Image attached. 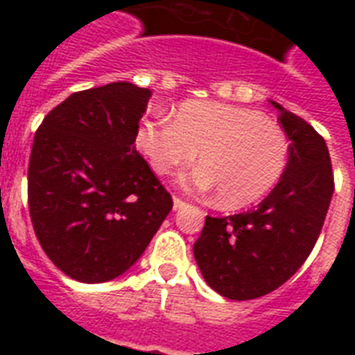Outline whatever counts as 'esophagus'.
Listing matches in <instances>:
<instances>
[{"label":"esophagus","instance_id":"obj_1","mask_svg":"<svg viewBox=\"0 0 355 355\" xmlns=\"http://www.w3.org/2000/svg\"><path fill=\"white\" fill-rule=\"evenodd\" d=\"M184 206H186V202H184L182 199H178V197H173V208H175V210H182Z\"/></svg>","mask_w":355,"mask_h":355}]
</instances>
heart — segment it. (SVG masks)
<instances>
[{
  "instance_id": "heart-1",
  "label": "heart",
  "mask_w": 355,
  "mask_h": 355,
  "mask_svg": "<svg viewBox=\"0 0 355 355\" xmlns=\"http://www.w3.org/2000/svg\"><path fill=\"white\" fill-rule=\"evenodd\" d=\"M136 144L156 175H171L197 158L184 175L197 191H219V205L243 208L263 199L286 171L289 141L278 123L252 108L217 101H186L175 119L139 123Z\"/></svg>"
}]
</instances>
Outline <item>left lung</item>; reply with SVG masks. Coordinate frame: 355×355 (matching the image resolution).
<instances>
[{
	"mask_svg": "<svg viewBox=\"0 0 355 355\" xmlns=\"http://www.w3.org/2000/svg\"><path fill=\"white\" fill-rule=\"evenodd\" d=\"M280 110L289 138L286 171L254 210L206 216L193 254L206 284L230 300H252L286 284L313 250L334 195L324 138L297 114Z\"/></svg>",
	"mask_w": 355,
	"mask_h": 355,
	"instance_id": "left-lung-1",
	"label": "left lung"
}]
</instances>
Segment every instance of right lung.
Segmentation results:
<instances>
[{
	"label": "right lung",
	"mask_w": 355,
	"mask_h": 355,
	"mask_svg": "<svg viewBox=\"0 0 355 355\" xmlns=\"http://www.w3.org/2000/svg\"><path fill=\"white\" fill-rule=\"evenodd\" d=\"M149 97L130 83L75 92L36 130L31 221L47 258L73 280L118 278L171 211V195L134 145Z\"/></svg>",
	"instance_id": "add662e5"
}]
</instances>
